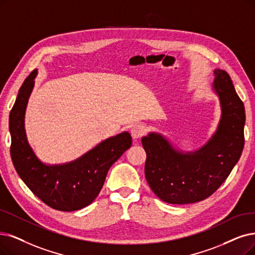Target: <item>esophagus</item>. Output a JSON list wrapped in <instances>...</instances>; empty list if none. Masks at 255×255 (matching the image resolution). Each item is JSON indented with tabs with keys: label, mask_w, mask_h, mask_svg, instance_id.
Returning a JSON list of instances; mask_svg holds the SVG:
<instances>
[{
	"label": "esophagus",
	"mask_w": 255,
	"mask_h": 255,
	"mask_svg": "<svg viewBox=\"0 0 255 255\" xmlns=\"http://www.w3.org/2000/svg\"><path fill=\"white\" fill-rule=\"evenodd\" d=\"M145 133H146V127L144 125L138 124V125L133 126L130 128V134H131V137H133L134 139L141 138L142 136L145 135Z\"/></svg>",
	"instance_id": "34e87169"
}]
</instances>
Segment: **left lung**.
Masks as SVG:
<instances>
[{"instance_id": "1", "label": "left lung", "mask_w": 255, "mask_h": 255, "mask_svg": "<svg viewBox=\"0 0 255 255\" xmlns=\"http://www.w3.org/2000/svg\"><path fill=\"white\" fill-rule=\"evenodd\" d=\"M213 88L220 97L222 118L206 145L182 154L158 134L142 138L146 181L158 198L170 204H190L210 197L242 155L245 108L226 71L216 70Z\"/></svg>"}]
</instances>
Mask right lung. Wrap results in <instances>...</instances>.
Wrapping results in <instances>:
<instances>
[{
    "mask_svg": "<svg viewBox=\"0 0 255 255\" xmlns=\"http://www.w3.org/2000/svg\"><path fill=\"white\" fill-rule=\"evenodd\" d=\"M35 75L36 70H33L25 79L10 111L12 163L19 178L46 205L60 211L78 210L96 199L110 167L130 147L131 137L125 131L109 138L68 164H43L29 146L24 128L25 111Z\"/></svg>",
    "mask_w": 255,
    "mask_h": 255,
    "instance_id": "obj_1",
    "label": "right lung"
}]
</instances>
